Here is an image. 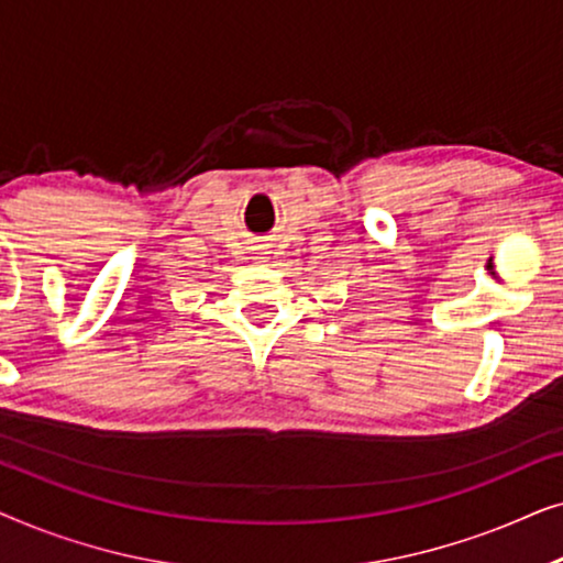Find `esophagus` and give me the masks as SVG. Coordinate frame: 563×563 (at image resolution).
Returning a JSON list of instances; mask_svg holds the SVG:
<instances>
[{
  "instance_id": "obj_1",
  "label": "esophagus",
  "mask_w": 563,
  "mask_h": 563,
  "mask_svg": "<svg viewBox=\"0 0 563 563\" xmlns=\"http://www.w3.org/2000/svg\"><path fill=\"white\" fill-rule=\"evenodd\" d=\"M253 261H258V264H266V258H268V251H264V249H256L253 251V256H251Z\"/></svg>"
}]
</instances>
